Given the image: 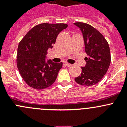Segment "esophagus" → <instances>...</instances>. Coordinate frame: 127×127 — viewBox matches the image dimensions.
<instances>
[{
  "label": "esophagus",
  "mask_w": 127,
  "mask_h": 127,
  "mask_svg": "<svg viewBox=\"0 0 127 127\" xmlns=\"http://www.w3.org/2000/svg\"><path fill=\"white\" fill-rule=\"evenodd\" d=\"M65 65H66V66H67V67H71V66H72V64L68 63H65Z\"/></svg>",
  "instance_id": "1"
}]
</instances>
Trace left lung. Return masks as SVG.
Segmentation results:
<instances>
[{
	"label": "left lung",
	"instance_id": "8db88e82",
	"mask_svg": "<svg viewBox=\"0 0 127 127\" xmlns=\"http://www.w3.org/2000/svg\"><path fill=\"white\" fill-rule=\"evenodd\" d=\"M80 28L85 44V51L88 56L86 64L82 67L80 75L75 78L77 84L92 86L101 80L111 63V53L108 43L97 29L84 23H75Z\"/></svg>",
	"mask_w": 127,
	"mask_h": 127
}]
</instances>
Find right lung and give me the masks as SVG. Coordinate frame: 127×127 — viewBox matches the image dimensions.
<instances>
[{
    "label": "right lung",
    "mask_w": 127,
    "mask_h": 127,
    "mask_svg": "<svg viewBox=\"0 0 127 127\" xmlns=\"http://www.w3.org/2000/svg\"><path fill=\"white\" fill-rule=\"evenodd\" d=\"M68 25L42 23L32 28L18 47L17 67L26 83L35 89H44L55 82L63 63L46 61L48 48H52L58 35Z\"/></svg>",
    "instance_id": "right-lung-1"
}]
</instances>
